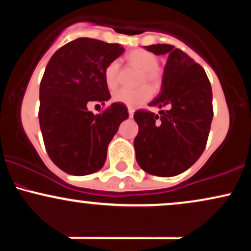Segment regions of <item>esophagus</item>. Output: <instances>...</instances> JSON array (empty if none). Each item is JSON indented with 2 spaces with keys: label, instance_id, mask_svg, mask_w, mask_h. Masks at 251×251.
<instances>
[{
  "label": "esophagus",
  "instance_id": "esophagus-1",
  "mask_svg": "<svg viewBox=\"0 0 251 251\" xmlns=\"http://www.w3.org/2000/svg\"><path fill=\"white\" fill-rule=\"evenodd\" d=\"M133 114H134V108L128 107V116H129V118L133 117Z\"/></svg>",
  "mask_w": 251,
  "mask_h": 251
}]
</instances>
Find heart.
<instances>
[{
    "mask_svg": "<svg viewBox=\"0 0 251 251\" xmlns=\"http://www.w3.org/2000/svg\"><path fill=\"white\" fill-rule=\"evenodd\" d=\"M127 60L132 65L139 68L143 72V76L140 79V85H149L151 88H158L160 82H162V75L158 71L159 61L158 57L150 53L148 50H135L129 51L127 54ZM118 72H119V63L118 61L111 62L106 67L105 73V82L108 88H116L118 85ZM152 92L151 89L146 86L138 89H126L120 88L114 92L113 100L117 102L124 103L126 106L135 107L138 105H142L151 98Z\"/></svg>",
    "mask_w": 251,
    "mask_h": 251,
    "instance_id": "1",
    "label": "heart"
}]
</instances>
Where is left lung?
<instances>
[{
    "mask_svg": "<svg viewBox=\"0 0 251 251\" xmlns=\"http://www.w3.org/2000/svg\"><path fill=\"white\" fill-rule=\"evenodd\" d=\"M144 48L168 55L162 91L150 103L166 109L159 114L134 112L139 126L135 158L148 174L170 177L194 165L205 149L214 117L211 85L203 67L175 46L158 43Z\"/></svg>",
    "mask_w": 251,
    "mask_h": 251,
    "instance_id": "1",
    "label": "left lung"
}]
</instances>
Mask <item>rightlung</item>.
<instances>
[{
	"instance_id": "add662e5",
	"label": "right lung",
	"mask_w": 251,
	"mask_h": 251,
	"mask_svg": "<svg viewBox=\"0 0 251 251\" xmlns=\"http://www.w3.org/2000/svg\"><path fill=\"white\" fill-rule=\"evenodd\" d=\"M124 50L119 43L80 37L57 50L46 67L40 83V128L48 155L66 174L99 171L109 142L128 118L120 102L96 116L87 108L89 102L109 100L103 73Z\"/></svg>"
}]
</instances>
